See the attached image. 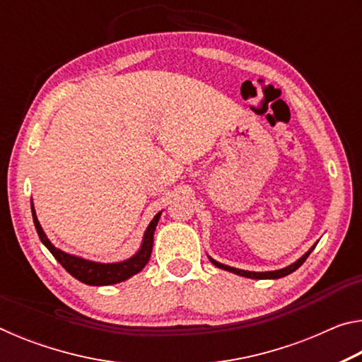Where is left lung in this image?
Returning <instances> with one entry per match:
<instances>
[{"mask_svg":"<svg viewBox=\"0 0 362 362\" xmlns=\"http://www.w3.org/2000/svg\"><path fill=\"white\" fill-rule=\"evenodd\" d=\"M315 249V246L311 247L308 252H306L303 257H300V259L297 262H293L292 265L286 267L283 269H276V272H263V273H257V272H246V269H238V268H233V267H228V265H223V263H218L214 259L209 260L214 263V265L222 268V269H226V272H231L235 274H240V276H244V278H250V279H278V278H283V276H287V274H291L292 272H296V269L302 265V263L308 259V255L311 254V250Z\"/></svg>","mask_w":362,"mask_h":362,"instance_id":"obj_1","label":"left lung"}]
</instances>
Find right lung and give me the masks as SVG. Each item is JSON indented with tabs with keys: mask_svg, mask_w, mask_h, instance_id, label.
<instances>
[{
	"mask_svg": "<svg viewBox=\"0 0 362 362\" xmlns=\"http://www.w3.org/2000/svg\"><path fill=\"white\" fill-rule=\"evenodd\" d=\"M32 214H33L35 228H36V233H38L41 243L51 250V254L56 257V260L71 274L73 278H76L78 281H81V283L89 284V286L116 284V283H121V281L129 279L131 276H134V274H137L150 260L151 249H153V235H155V228L158 225L159 216H161V212H158L155 218L151 220L148 228H146L144 235L142 247H140L139 252L134 257H131L129 260H124L119 263H97V262L84 260L81 257L70 255L64 252V250L57 249L51 241L47 240L45 231H42L38 218H36L33 204H32Z\"/></svg>",
	"mask_w": 362,
	"mask_h": 362,
	"instance_id": "1",
	"label": "right lung"
}]
</instances>
